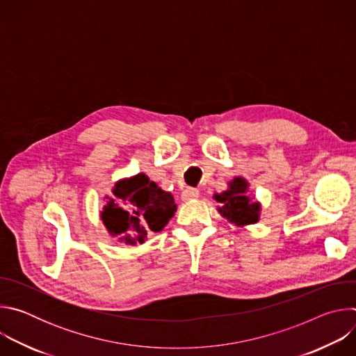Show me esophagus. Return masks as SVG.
Instances as JSON below:
<instances>
[{
  "mask_svg": "<svg viewBox=\"0 0 356 356\" xmlns=\"http://www.w3.org/2000/svg\"><path fill=\"white\" fill-rule=\"evenodd\" d=\"M200 193L197 188H191V187H187L186 190H183L181 193V200L183 201H190V200H194V198H198Z\"/></svg>",
  "mask_w": 356,
  "mask_h": 356,
  "instance_id": "34e87169",
  "label": "esophagus"
}]
</instances>
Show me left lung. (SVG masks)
Listing matches in <instances>:
<instances>
[{"mask_svg": "<svg viewBox=\"0 0 356 356\" xmlns=\"http://www.w3.org/2000/svg\"><path fill=\"white\" fill-rule=\"evenodd\" d=\"M249 181L242 176H235L228 181L227 190L214 193L213 198L220 202L217 211L229 224L243 228L261 220L262 204L249 193Z\"/></svg>", "mask_w": 356, "mask_h": 356, "instance_id": "8db88e82", "label": "left lung"}]
</instances>
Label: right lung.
<instances>
[{
  "mask_svg": "<svg viewBox=\"0 0 356 356\" xmlns=\"http://www.w3.org/2000/svg\"><path fill=\"white\" fill-rule=\"evenodd\" d=\"M111 191L114 197H107L99 218L107 232L125 245L143 243L149 234L161 232L177 210L172 193L162 190L145 173L120 179ZM117 200L124 202L129 210Z\"/></svg>",
  "mask_w": 356,
  "mask_h": 356,
  "instance_id": "right-lung-1",
  "label": "right lung"
}]
</instances>
